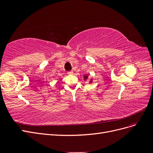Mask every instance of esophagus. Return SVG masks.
I'll use <instances>...</instances> for the list:
<instances>
[{
  "label": "esophagus",
  "mask_w": 153,
  "mask_h": 153,
  "mask_svg": "<svg viewBox=\"0 0 153 153\" xmlns=\"http://www.w3.org/2000/svg\"><path fill=\"white\" fill-rule=\"evenodd\" d=\"M68 75H72V74H73V71H68Z\"/></svg>",
  "instance_id": "34e87169"
}]
</instances>
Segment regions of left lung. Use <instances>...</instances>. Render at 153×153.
I'll use <instances>...</instances> for the list:
<instances>
[{
    "label": "left lung",
    "mask_w": 153,
    "mask_h": 153,
    "mask_svg": "<svg viewBox=\"0 0 153 153\" xmlns=\"http://www.w3.org/2000/svg\"><path fill=\"white\" fill-rule=\"evenodd\" d=\"M87 77H88L87 76H84V79H85H85H87ZM90 82H92V80H91V81H90Z\"/></svg>",
    "instance_id": "1"
}]
</instances>
